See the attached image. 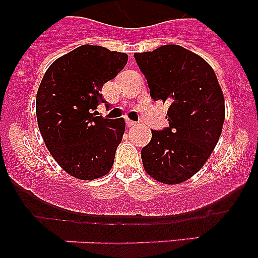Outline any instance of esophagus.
I'll return each mask as SVG.
<instances>
[{
  "label": "esophagus",
  "instance_id": "esophagus-1",
  "mask_svg": "<svg viewBox=\"0 0 258 258\" xmlns=\"http://www.w3.org/2000/svg\"><path fill=\"white\" fill-rule=\"evenodd\" d=\"M126 125L129 127H132V126H134V125H136V122L132 121V120H129V118H127V120H126Z\"/></svg>",
  "mask_w": 258,
  "mask_h": 258
}]
</instances>
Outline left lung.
<instances>
[{"label": "left lung", "mask_w": 258, "mask_h": 258, "mask_svg": "<svg viewBox=\"0 0 258 258\" xmlns=\"http://www.w3.org/2000/svg\"><path fill=\"white\" fill-rule=\"evenodd\" d=\"M154 101L168 102L169 126L151 131L141 151L147 174L161 183L187 181L202 169L222 133L225 99L213 68L179 45L136 52Z\"/></svg>", "instance_id": "8db88e82"}]
</instances>
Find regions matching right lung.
Listing matches in <instances>:
<instances>
[{"label":"right lung","instance_id":"right-lung-1","mask_svg":"<svg viewBox=\"0 0 258 258\" xmlns=\"http://www.w3.org/2000/svg\"><path fill=\"white\" fill-rule=\"evenodd\" d=\"M125 52L83 45L45 72L36 97L38 129L64 172L83 181L111 170L125 132L124 118L95 116L102 88L126 66Z\"/></svg>","mask_w":258,"mask_h":258}]
</instances>
